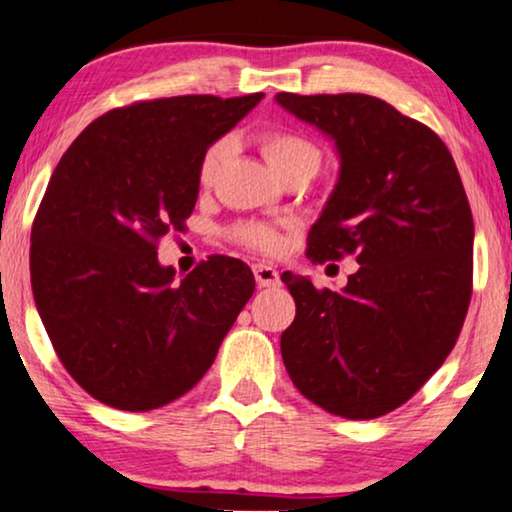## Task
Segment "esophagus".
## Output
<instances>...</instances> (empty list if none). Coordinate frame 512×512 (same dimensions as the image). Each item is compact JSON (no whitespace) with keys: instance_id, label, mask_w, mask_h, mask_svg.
I'll return each mask as SVG.
<instances>
[{"instance_id":"esophagus-1","label":"esophagus","mask_w":512,"mask_h":512,"mask_svg":"<svg viewBox=\"0 0 512 512\" xmlns=\"http://www.w3.org/2000/svg\"><path fill=\"white\" fill-rule=\"evenodd\" d=\"M252 271H255V281L260 288H276L278 283H281V278H278V271L271 267V264H264V262H257L252 264Z\"/></svg>"}]
</instances>
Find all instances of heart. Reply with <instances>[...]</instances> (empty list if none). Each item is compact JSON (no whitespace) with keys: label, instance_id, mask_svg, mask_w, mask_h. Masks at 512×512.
<instances>
[{"label":"heart","instance_id":"b5f03b06","mask_svg":"<svg viewBox=\"0 0 512 512\" xmlns=\"http://www.w3.org/2000/svg\"><path fill=\"white\" fill-rule=\"evenodd\" d=\"M260 147H262L264 159L269 161V166L274 168L276 173H283L285 168L292 166V163L299 159H304V156H318L316 147H313L311 142L297 138V135H292V133H281V131L262 135ZM224 154H227V145H224V142H215V145H210L206 149V154H203L201 166H199L201 185H206V187L213 185L217 170H220L222 161H224ZM234 238L238 243L248 245V248L264 250V252L274 250L278 243L276 229L271 227V224H264V222L238 224V227L234 229Z\"/></svg>","mask_w":512,"mask_h":512}]
</instances>
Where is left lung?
Wrapping results in <instances>:
<instances>
[{"instance_id": "8db88e82", "label": "left lung", "mask_w": 512, "mask_h": 512, "mask_svg": "<svg viewBox=\"0 0 512 512\" xmlns=\"http://www.w3.org/2000/svg\"><path fill=\"white\" fill-rule=\"evenodd\" d=\"M335 142L337 185L309 231L313 262L353 255L339 292L285 271L297 316L281 335L297 391L344 419H377L454 349L473 290V215L438 135L363 93H278Z\"/></svg>"}]
</instances>
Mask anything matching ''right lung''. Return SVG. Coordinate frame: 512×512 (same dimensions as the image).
Segmentation results:
<instances>
[{
    "mask_svg": "<svg viewBox=\"0 0 512 512\" xmlns=\"http://www.w3.org/2000/svg\"><path fill=\"white\" fill-rule=\"evenodd\" d=\"M262 98L112 109L53 170L32 224V295L65 370L100 403L147 412L185 395L255 292L248 264L224 255L175 281L156 243L185 229L203 154Z\"/></svg>",
    "mask_w": 512,
    "mask_h": 512,
    "instance_id": "1",
    "label": "right lung"
}]
</instances>
